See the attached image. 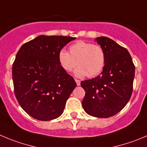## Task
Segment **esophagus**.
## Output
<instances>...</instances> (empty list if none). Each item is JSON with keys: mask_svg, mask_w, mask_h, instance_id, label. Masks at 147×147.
Wrapping results in <instances>:
<instances>
[{"mask_svg": "<svg viewBox=\"0 0 147 147\" xmlns=\"http://www.w3.org/2000/svg\"><path fill=\"white\" fill-rule=\"evenodd\" d=\"M75 82L77 83V86H80V80H78V79H75Z\"/></svg>", "mask_w": 147, "mask_h": 147, "instance_id": "esophagus-1", "label": "esophagus"}]
</instances>
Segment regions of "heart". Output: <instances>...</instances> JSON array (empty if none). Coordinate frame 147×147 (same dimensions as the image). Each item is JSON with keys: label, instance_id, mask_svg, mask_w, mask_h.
<instances>
[{"label": "heart", "instance_id": "1", "mask_svg": "<svg viewBox=\"0 0 147 147\" xmlns=\"http://www.w3.org/2000/svg\"><path fill=\"white\" fill-rule=\"evenodd\" d=\"M69 53L64 49L59 52L60 65L70 72L78 65L75 76L94 78L99 75L106 64V53L102 46L86 41H78L69 46Z\"/></svg>", "mask_w": 147, "mask_h": 147}]
</instances>
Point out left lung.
<instances>
[{
    "label": "left lung",
    "mask_w": 147,
    "mask_h": 147,
    "mask_svg": "<svg viewBox=\"0 0 147 147\" xmlns=\"http://www.w3.org/2000/svg\"><path fill=\"white\" fill-rule=\"evenodd\" d=\"M106 53V64L101 75L80 83L86 95L82 105L89 115L112 117L125 107L131 98L135 65L129 52L107 37L96 38Z\"/></svg>",
    "instance_id": "obj_1"
}]
</instances>
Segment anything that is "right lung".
Here are the masks:
<instances>
[{
	"label": "right lung",
	"instance_id": "right-lung-1",
	"mask_svg": "<svg viewBox=\"0 0 147 147\" xmlns=\"http://www.w3.org/2000/svg\"><path fill=\"white\" fill-rule=\"evenodd\" d=\"M75 38L40 35L25 42L12 67L14 94L21 107L33 118L53 120L64 112L77 84L59 62V52Z\"/></svg>",
	"mask_w": 147,
	"mask_h": 147
}]
</instances>
